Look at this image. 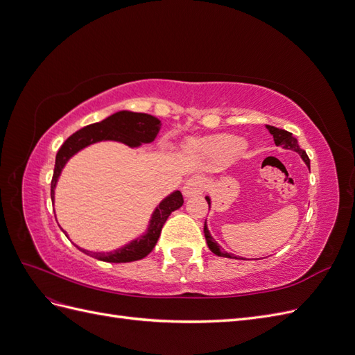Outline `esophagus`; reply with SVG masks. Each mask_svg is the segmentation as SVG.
Segmentation results:
<instances>
[{
	"label": "esophagus",
	"instance_id": "obj_1",
	"mask_svg": "<svg viewBox=\"0 0 355 355\" xmlns=\"http://www.w3.org/2000/svg\"><path fill=\"white\" fill-rule=\"evenodd\" d=\"M206 188V180L201 176H192L189 178L185 185H184V194L187 197H194V196H200L201 192Z\"/></svg>",
	"mask_w": 355,
	"mask_h": 355
}]
</instances>
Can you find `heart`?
I'll return each mask as SVG.
<instances>
[{
    "mask_svg": "<svg viewBox=\"0 0 355 355\" xmlns=\"http://www.w3.org/2000/svg\"><path fill=\"white\" fill-rule=\"evenodd\" d=\"M201 148L206 153H209L210 155L227 161V159H231V158H235L237 155H240L244 151L245 144L241 141L240 137L222 135V136L209 139V141L202 144Z\"/></svg>",
    "mask_w": 355,
    "mask_h": 355,
    "instance_id": "b5f03b06",
    "label": "heart"
}]
</instances>
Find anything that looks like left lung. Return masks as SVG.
I'll list each match as a JSON object with an SVG mask.
<instances>
[{
	"label": "left lung",
	"instance_id": "left-lung-1",
	"mask_svg": "<svg viewBox=\"0 0 355 355\" xmlns=\"http://www.w3.org/2000/svg\"><path fill=\"white\" fill-rule=\"evenodd\" d=\"M266 128H268V130H270V133L274 136L275 145L283 146V148H286V149H292V151H296L300 157H302V159L305 161L306 166H309V158H308L306 153L304 151L302 148H300V146L297 145V141L293 137L292 133L283 130V128H277V127H274V125H266ZM206 200H207V204H209V207H210V200H209V198H206ZM204 237H206L209 249H210L214 254L222 256V257H234L232 254H230V253H227V252H223V249H220V245H218V243L211 239V235H210V232H209V230H207V227H206V223H204Z\"/></svg>",
	"mask_w": 355,
	"mask_h": 355
}]
</instances>
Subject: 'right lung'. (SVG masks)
I'll return each instance as SVG.
<instances>
[{"label": "right lung", "mask_w": 355, "mask_h": 355, "mask_svg": "<svg viewBox=\"0 0 355 355\" xmlns=\"http://www.w3.org/2000/svg\"><path fill=\"white\" fill-rule=\"evenodd\" d=\"M159 125H161L159 120H157V118L153 115L121 111L108 118H105V120L101 123L90 124L87 127H83L81 130L75 132L72 136L67 139L65 144H63L58 151L55 171H53V178H51V191H50L51 201L55 198V187L63 166H65L67 161L75 153H78L80 149L99 141H118L128 146H139L141 144H149L154 141L157 133L159 132ZM182 204H184V197H182L179 191L173 192V194L168 196L166 200H163V202L159 204L153 214V220H151V225H149L148 232L142 239L132 241L130 244L124 245L123 249H118L110 253H94L89 250H83L80 247L78 249L85 254L96 257V259L103 261V262H111V263L133 262V261L144 259L146 254L153 252L159 239L163 225L166 223L171 211L178 210Z\"/></svg>", "instance_id": "add662e5"}]
</instances>
